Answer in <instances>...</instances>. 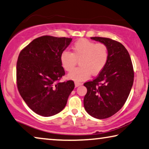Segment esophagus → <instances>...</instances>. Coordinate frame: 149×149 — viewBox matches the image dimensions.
Returning <instances> with one entry per match:
<instances>
[{
    "label": "esophagus",
    "instance_id": "esophagus-1",
    "mask_svg": "<svg viewBox=\"0 0 149 149\" xmlns=\"http://www.w3.org/2000/svg\"><path fill=\"white\" fill-rule=\"evenodd\" d=\"M82 85V84L79 81H75V87H78V86Z\"/></svg>",
    "mask_w": 149,
    "mask_h": 149
}]
</instances>
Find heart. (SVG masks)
Instances as JSON below:
<instances>
[{"label": "heart", "instance_id": "b5f03b06", "mask_svg": "<svg viewBox=\"0 0 149 149\" xmlns=\"http://www.w3.org/2000/svg\"><path fill=\"white\" fill-rule=\"evenodd\" d=\"M109 59V49L103 43L79 39L72 46V53L63 51L60 55L62 68L68 72L74 70L79 60V66L68 77L75 81L87 79L91 74L97 75L106 67Z\"/></svg>", "mask_w": 149, "mask_h": 149}]
</instances>
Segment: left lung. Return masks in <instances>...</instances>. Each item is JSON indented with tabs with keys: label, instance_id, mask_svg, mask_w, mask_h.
I'll list each match as a JSON object with an SVG mask.
<instances>
[{
	"label": "left lung",
	"instance_id": "left-lung-1",
	"mask_svg": "<svg viewBox=\"0 0 149 149\" xmlns=\"http://www.w3.org/2000/svg\"><path fill=\"white\" fill-rule=\"evenodd\" d=\"M91 39L108 46L109 59L96 78L84 83L87 93L84 106L92 116L104 119L116 114L125 104L134 81V70L129 53L123 44L106 37Z\"/></svg>",
	"mask_w": 149,
	"mask_h": 149
}]
</instances>
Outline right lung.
<instances>
[{"mask_svg": "<svg viewBox=\"0 0 149 149\" xmlns=\"http://www.w3.org/2000/svg\"><path fill=\"white\" fill-rule=\"evenodd\" d=\"M72 40L41 36L19 53L17 62L18 90L29 107L37 114L51 116L60 112L74 90V81H60L65 75L60 55Z\"/></svg>", "mask_w": 149, "mask_h": 149, "instance_id": "obj_1", "label": "right lung"}]
</instances>
